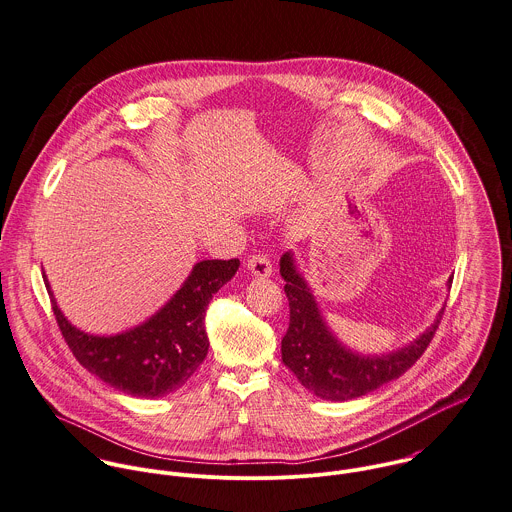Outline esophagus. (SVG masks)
<instances>
[{"mask_svg":"<svg viewBox=\"0 0 512 512\" xmlns=\"http://www.w3.org/2000/svg\"><path fill=\"white\" fill-rule=\"evenodd\" d=\"M247 269H249L251 275H255V277H271V273H273L271 261L267 259V255H261V253L249 257Z\"/></svg>","mask_w":512,"mask_h":512,"instance_id":"obj_1","label":"esophagus"}]
</instances>
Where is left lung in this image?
<instances>
[{
  "label": "left lung",
  "instance_id": "obj_1",
  "mask_svg": "<svg viewBox=\"0 0 512 512\" xmlns=\"http://www.w3.org/2000/svg\"><path fill=\"white\" fill-rule=\"evenodd\" d=\"M279 273L285 279L291 309L289 329L281 341L283 363L309 393L325 401H351L399 379L425 353L443 317L441 309L431 327L391 353H357L327 325L293 251L283 253ZM451 283L453 279L447 281L449 289Z\"/></svg>",
  "mask_w": 512,
  "mask_h": 512
}]
</instances>
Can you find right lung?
Listing matches in <instances>:
<instances>
[{
  "label": "right lung",
  "instance_id": "add662e5",
  "mask_svg": "<svg viewBox=\"0 0 512 512\" xmlns=\"http://www.w3.org/2000/svg\"><path fill=\"white\" fill-rule=\"evenodd\" d=\"M239 259L199 261L175 295L149 319L115 335L77 329L61 313L43 275L53 315L75 359L109 387L139 399L181 389L209 351L205 311L213 295L235 277Z\"/></svg>",
  "mask_w": 512,
  "mask_h": 512
}]
</instances>
